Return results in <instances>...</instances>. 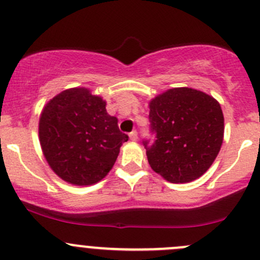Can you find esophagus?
<instances>
[{
	"mask_svg": "<svg viewBox=\"0 0 260 260\" xmlns=\"http://www.w3.org/2000/svg\"><path fill=\"white\" fill-rule=\"evenodd\" d=\"M129 138H131V141H133V142H135V141H137L138 140L137 131H132V132L129 133Z\"/></svg>",
	"mask_w": 260,
	"mask_h": 260,
	"instance_id": "1",
	"label": "esophagus"
}]
</instances>
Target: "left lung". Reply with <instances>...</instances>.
I'll use <instances>...</instances> for the list:
<instances>
[{"label": "left lung", "mask_w": 260, "mask_h": 260, "mask_svg": "<svg viewBox=\"0 0 260 260\" xmlns=\"http://www.w3.org/2000/svg\"><path fill=\"white\" fill-rule=\"evenodd\" d=\"M153 143L143 141L149 166L172 183L203 176L224 138L219 102L192 88H174L149 102Z\"/></svg>", "instance_id": "8db88e82"}]
</instances>
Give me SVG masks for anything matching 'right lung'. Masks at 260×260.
<instances>
[{"mask_svg": "<svg viewBox=\"0 0 260 260\" xmlns=\"http://www.w3.org/2000/svg\"><path fill=\"white\" fill-rule=\"evenodd\" d=\"M43 153L52 171L72 185H93L108 175L128 136L107 113L106 102L86 88L61 91L39 122Z\"/></svg>", "mask_w": 260, "mask_h": 260, "instance_id": "add662e5", "label": "right lung"}]
</instances>
